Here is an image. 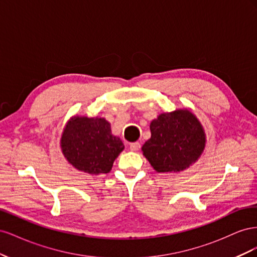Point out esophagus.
<instances>
[{
  "mask_svg": "<svg viewBox=\"0 0 257 257\" xmlns=\"http://www.w3.org/2000/svg\"><path fill=\"white\" fill-rule=\"evenodd\" d=\"M130 148H131L132 151H138L139 149H141V144H139V143H133V144H131Z\"/></svg>",
  "mask_w": 257,
  "mask_h": 257,
  "instance_id": "obj_1",
  "label": "esophagus"
}]
</instances>
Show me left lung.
<instances>
[{
    "label": "left lung",
    "mask_w": 257,
    "mask_h": 257,
    "mask_svg": "<svg viewBox=\"0 0 257 257\" xmlns=\"http://www.w3.org/2000/svg\"><path fill=\"white\" fill-rule=\"evenodd\" d=\"M151 137L142 148L157 173H180L196 163L206 148L201 123L188 108L163 112L150 123Z\"/></svg>",
    "instance_id": "obj_1"
}]
</instances>
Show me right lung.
I'll return each mask as SVG.
<instances>
[{
    "instance_id": "add662e5",
    "label": "right lung",
    "mask_w": 257,
    "mask_h": 257,
    "mask_svg": "<svg viewBox=\"0 0 257 257\" xmlns=\"http://www.w3.org/2000/svg\"><path fill=\"white\" fill-rule=\"evenodd\" d=\"M61 151L65 160L79 172L90 175L109 173L124 145L111 133L105 118L74 115L62 132Z\"/></svg>"
}]
</instances>
